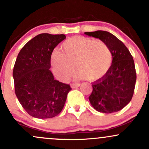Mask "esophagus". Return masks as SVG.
I'll use <instances>...</instances> for the list:
<instances>
[{"mask_svg":"<svg viewBox=\"0 0 149 149\" xmlns=\"http://www.w3.org/2000/svg\"><path fill=\"white\" fill-rule=\"evenodd\" d=\"M80 83H73V84H71V87L72 88H76L78 87H80Z\"/></svg>","mask_w":149,"mask_h":149,"instance_id":"1","label":"esophagus"}]
</instances>
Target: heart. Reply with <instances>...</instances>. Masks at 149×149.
Masks as SVG:
<instances>
[{"mask_svg":"<svg viewBox=\"0 0 149 149\" xmlns=\"http://www.w3.org/2000/svg\"><path fill=\"white\" fill-rule=\"evenodd\" d=\"M64 53L54 51L51 64L54 75L62 81L69 80L76 71L78 79L100 80L107 74L112 62V54L103 40L76 36L63 42Z\"/></svg>","mask_w":149,"mask_h":149,"instance_id":"heart-1","label":"heart"}]
</instances>
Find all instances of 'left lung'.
<instances>
[{"label":"left lung","mask_w":149,"mask_h":149,"mask_svg":"<svg viewBox=\"0 0 149 149\" xmlns=\"http://www.w3.org/2000/svg\"><path fill=\"white\" fill-rule=\"evenodd\" d=\"M84 33L105 42L113 57L107 74L92 83L90 104L99 112L119 111L130 103L134 94L136 75L132 56L123 42L109 32L96 31Z\"/></svg>","instance_id":"left-lung-1"}]
</instances>
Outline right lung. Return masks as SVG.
Masks as SVG:
<instances>
[{
	"instance_id": "1",
	"label": "right lung",
	"mask_w": 149,
	"mask_h": 149,
	"mask_svg": "<svg viewBox=\"0 0 149 149\" xmlns=\"http://www.w3.org/2000/svg\"><path fill=\"white\" fill-rule=\"evenodd\" d=\"M65 38L64 34H39L22 47L15 61V94L26 111L36 118L57 116L71 90L69 85L54 79L49 70L53 49Z\"/></svg>"
}]
</instances>
